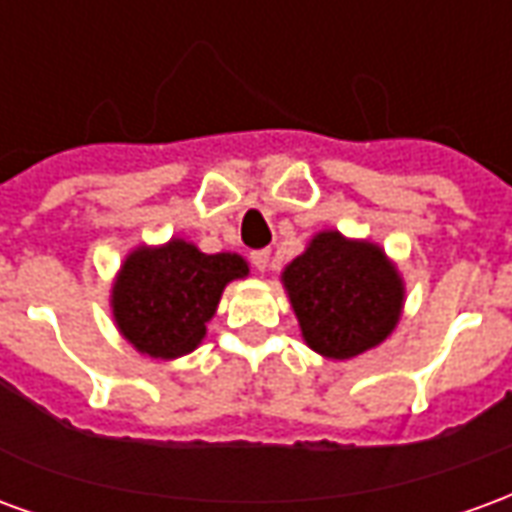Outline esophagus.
I'll return each mask as SVG.
<instances>
[{
    "mask_svg": "<svg viewBox=\"0 0 512 512\" xmlns=\"http://www.w3.org/2000/svg\"><path fill=\"white\" fill-rule=\"evenodd\" d=\"M252 263H255L257 271H266L268 263H271V252L268 249H257V252H252Z\"/></svg>",
    "mask_w": 512,
    "mask_h": 512,
    "instance_id": "34e87169",
    "label": "esophagus"
}]
</instances>
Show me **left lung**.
<instances>
[{"label":"left lung","instance_id":"1","mask_svg":"<svg viewBox=\"0 0 512 512\" xmlns=\"http://www.w3.org/2000/svg\"><path fill=\"white\" fill-rule=\"evenodd\" d=\"M285 288L312 351L351 359L376 348L395 329L403 282L373 244L321 233L285 268Z\"/></svg>","mask_w":512,"mask_h":512}]
</instances>
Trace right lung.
<instances>
[{"instance_id":"add662e5","label":"right lung","mask_w":512,"mask_h":512,"mask_svg":"<svg viewBox=\"0 0 512 512\" xmlns=\"http://www.w3.org/2000/svg\"><path fill=\"white\" fill-rule=\"evenodd\" d=\"M249 274L244 257L202 255L186 241L161 249H136L120 268L112 310L120 332L136 351L175 359L194 351L205 337L227 282Z\"/></svg>"}]
</instances>
